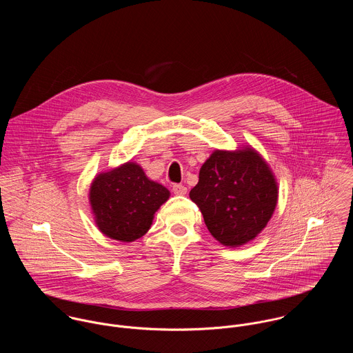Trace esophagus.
<instances>
[{
	"label": "esophagus",
	"instance_id": "obj_1",
	"mask_svg": "<svg viewBox=\"0 0 353 353\" xmlns=\"http://www.w3.org/2000/svg\"><path fill=\"white\" fill-rule=\"evenodd\" d=\"M172 192H174L176 196H185V194L188 193V188L183 186V185L176 183V185L172 186Z\"/></svg>",
	"mask_w": 353,
	"mask_h": 353
}]
</instances>
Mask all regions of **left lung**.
Instances as JSON below:
<instances>
[{
    "instance_id": "8db88e82",
    "label": "left lung",
    "mask_w": 353,
    "mask_h": 353,
    "mask_svg": "<svg viewBox=\"0 0 353 353\" xmlns=\"http://www.w3.org/2000/svg\"><path fill=\"white\" fill-rule=\"evenodd\" d=\"M212 236L227 248L252 241L270 220L279 199L277 181L252 147L216 150L190 192Z\"/></svg>"
}]
</instances>
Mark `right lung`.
I'll list each match as a JSON object with an SVG mask.
<instances>
[{"instance_id":"right-lung-1","label":"right lung","mask_w":353,"mask_h":353,"mask_svg":"<svg viewBox=\"0 0 353 353\" xmlns=\"http://www.w3.org/2000/svg\"><path fill=\"white\" fill-rule=\"evenodd\" d=\"M168 199V189L151 181L134 161L98 174L90 188V203L98 228L119 242H134L144 236L156 210Z\"/></svg>"}]
</instances>
